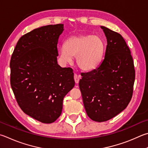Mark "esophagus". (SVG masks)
<instances>
[{
  "label": "esophagus",
  "instance_id": "34e87169",
  "mask_svg": "<svg viewBox=\"0 0 148 148\" xmlns=\"http://www.w3.org/2000/svg\"><path fill=\"white\" fill-rule=\"evenodd\" d=\"M74 78L75 83H78L79 79H80V76H79V75H77L76 74H75L74 76Z\"/></svg>",
  "mask_w": 148,
  "mask_h": 148
}]
</instances>
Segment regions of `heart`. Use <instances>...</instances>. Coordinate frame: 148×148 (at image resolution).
<instances>
[{"label": "heart", "mask_w": 148, "mask_h": 148, "mask_svg": "<svg viewBox=\"0 0 148 148\" xmlns=\"http://www.w3.org/2000/svg\"><path fill=\"white\" fill-rule=\"evenodd\" d=\"M104 44L97 36H75L69 37L59 48V57L64 63H71L76 56L77 66L83 71L95 69L102 60Z\"/></svg>", "instance_id": "b5f03b06"}]
</instances>
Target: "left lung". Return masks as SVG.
<instances>
[{
    "mask_svg": "<svg viewBox=\"0 0 148 148\" xmlns=\"http://www.w3.org/2000/svg\"><path fill=\"white\" fill-rule=\"evenodd\" d=\"M107 38L104 59L96 69L82 73L79 86L88 116L106 122L123 111L133 96L135 71L122 36L101 26Z\"/></svg>",
    "mask_w": 148,
    "mask_h": 148,
    "instance_id": "8db88e82",
    "label": "left lung"
}]
</instances>
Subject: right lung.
Listing matches in <instances>:
<instances>
[{
  "instance_id": "add662e5",
  "label": "right lung",
  "mask_w": 148,
  "mask_h": 148,
  "mask_svg": "<svg viewBox=\"0 0 148 148\" xmlns=\"http://www.w3.org/2000/svg\"><path fill=\"white\" fill-rule=\"evenodd\" d=\"M63 24L34 29L18 40L10 61V83L22 111L42 123L61 114L63 100L74 87L73 70L58 64Z\"/></svg>"
}]
</instances>
